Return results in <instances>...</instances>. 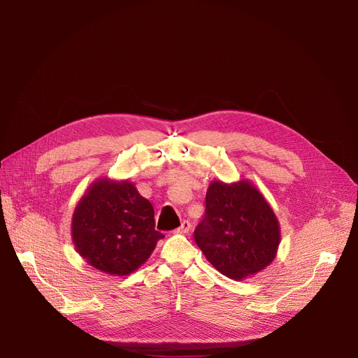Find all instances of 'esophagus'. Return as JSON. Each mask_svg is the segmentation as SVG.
<instances>
[{"mask_svg":"<svg viewBox=\"0 0 358 358\" xmlns=\"http://www.w3.org/2000/svg\"><path fill=\"white\" fill-rule=\"evenodd\" d=\"M191 230V222L189 221H182L180 227L176 230L178 234H187Z\"/></svg>","mask_w":358,"mask_h":358,"instance_id":"esophagus-1","label":"esophagus"}]
</instances>
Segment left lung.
I'll list each match as a JSON object with an SVG mask.
<instances>
[{
	"label": "left lung",
	"instance_id": "8db88e82",
	"mask_svg": "<svg viewBox=\"0 0 358 358\" xmlns=\"http://www.w3.org/2000/svg\"><path fill=\"white\" fill-rule=\"evenodd\" d=\"M206 259L224 276L243 280L272 264L280 225L263 192L249 179L212 180L206 215L194 231Z\"/></svg>",
	"mask_w": 358,
	"mask_h": 358
}]
</instances>
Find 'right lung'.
I'll return each mask as SVG.
<instances>
[{
  "label": "right lung",
  "instance_id": "add662e5",
  "mask_svg": "<svg viewBox=\"0 0 358 358\" xmlns=\"http://www.w3.org/2000/svg\"><path fill=\"white\" fill-rule=\"evenodd\" d=\"M162 237L164 234L155 230L152 204L129 180L95 179L71 216L76 252L110 276L136 272Z\"/></svg>",
  "mask_w": 358,
  "mask_h": 358
}]
</instances>
